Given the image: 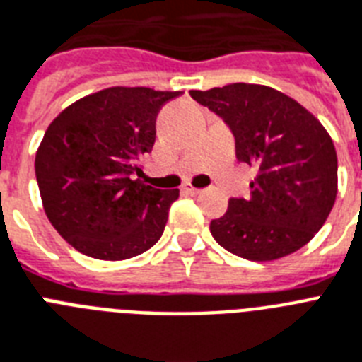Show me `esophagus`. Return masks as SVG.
I'll use <instances>...</instances> for the list:
<instances>
[{
	"instance_id": "esophagus-1",
	"label": "esophagus",
	"mask_w": 362,
	"mask_h": 362,
	"mask_svg": "<svg viewBox=\"0 0 362 362\" xmlns=\"http://www.w3.org/2000/svg\"><path fill=\"white\" fill-rule=\"evenodd\" d=\"M183 192L199 194V192H202V188H196V187H192V185H190V183H187V185H183Z\"/></svg>"
}]
</instances>
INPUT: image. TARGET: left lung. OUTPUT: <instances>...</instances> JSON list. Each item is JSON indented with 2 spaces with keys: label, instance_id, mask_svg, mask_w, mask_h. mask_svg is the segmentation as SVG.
Listing matches in <instances>:
<instances>
[{
  "label": "left lung",
  "instance_id": "8db88e82",
  "mask_svg": "<svg viewBox=\"0 0 362 362\" xmlns=\"http://www.w3.org/2000/svg\"><path fill=\"white\" fill-rule=\"evenodd\" d=\"M235 136L237 159L257 170L247 198L211 222L214 240L247 261H274L320 231L337 198V151L305 107L270 86L233 83L190 90Z\"/></svg>",
  "mask_w": 362,
  "mask_h": 362
}]
</instances>
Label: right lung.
Returning <instances> with one entry per match:
<instances>
[{"mask_svg":"<svg viewBox=\"0 0 362 362\" xmlns=\"http://www.w3.org/2000/svg\"><path fill=\"white\" fill-rule=\"evenodd\" d=\"M179 94L112 86L76 101L47 127L37 183L49 222L77 252L122 261L160 238L179 190L134 175H144L140 163L155 144L159 109Z\"/></svg>","mask_w":362,"mask_h":362,"instance_id":"1","label":"right lung"}]
</instances>
